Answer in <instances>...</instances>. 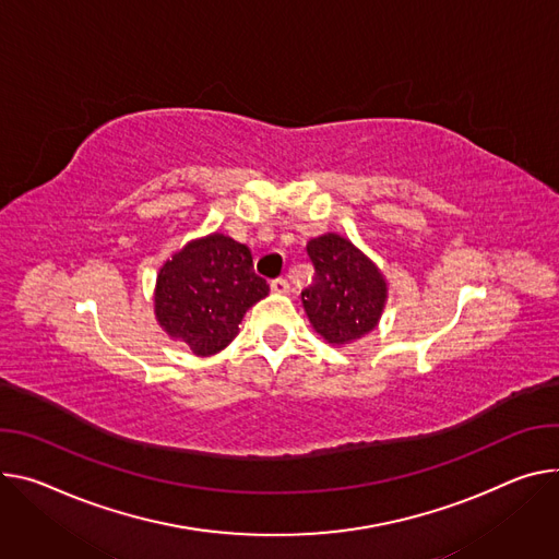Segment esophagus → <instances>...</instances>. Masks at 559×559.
<instances>
[{
	"label": "esophagus",
	"instance_id": "obj_1",
	"mask_svg": "<svg viewBox=\"0 0 559 559\" xmlns=\"http://www.w3.org/2000/svg\"><path fill=\"white\" fill-rule=\"evenodd\" d=\"M270 287H272L274 294H287L289 292V283L285 278H274Z\"/></svg>",
	"mask_w": 559,
	"mask_h": 559
}]
</instances>
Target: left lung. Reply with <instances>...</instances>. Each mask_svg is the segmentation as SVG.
Wrapping results in <instances>:
<instances>
[{
    "label": "left lung",
    "instance_id": "obj_1",
    "mask_svg": "<svg viewBox=\"0 0 559 559\" xmlns=\"http://www.w3.org/2000/svg\"><path fill=\"white\" fill-rule=\"evenodd\" d=\"M308 257L317 276L300 300L314 332L336 347L370 334L388 302V281L377 263L332 231L308 242Z\"/></svg>",
    "mask_w": 559,
    "mask_h": 559
}]
</instances>
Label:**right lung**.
<instances>
[{"instance_id": "add662e5", "label": "right lung", "mask_w": 559, "mask_h": 559, "mask_svg": "<svg viewBox=\"0 0 559 559\" xmlns=\"http://www.w3.org/2000/svg\"><path fill=\"white\" fill-rule=\"evenodd\" d=\"M267 294L249 247L214 231L189 240L163 263L154 314L169 338L189 345L195 357H212L238 336L247 310Z\"/></svg>"}]
</instances>
